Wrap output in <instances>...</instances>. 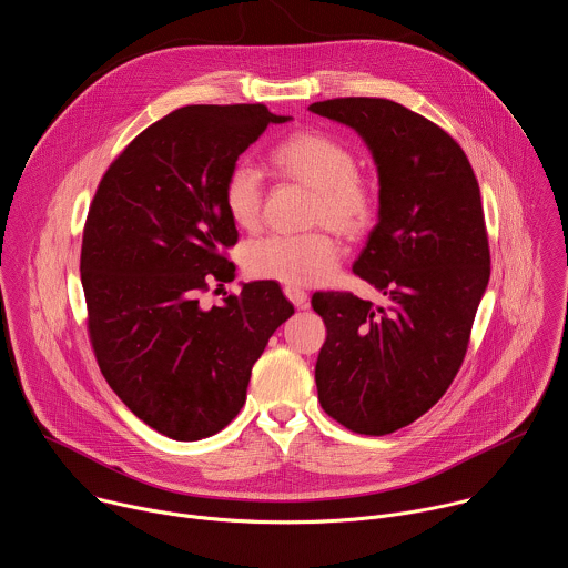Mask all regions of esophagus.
Here are the masks:
<instances>
[{
  "instance_id": "1",
  "label": "esophagus",
  "mask_w": 568,
  "mask_h": 568,
  "mask_svg": "<svg viewBox=\"0 0 568 568\" xmlns=\"http://www.w3.org/2000/svg\"><path fill=\"white\" fill-rule=\"evenodd\" d=\"M285 296L294 303V307H298V310H307L310 307V296H307V292H303V290H298V287H285Z\"/></svg>"
}]
</instances>
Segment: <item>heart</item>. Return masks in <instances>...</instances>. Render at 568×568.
Here are the masks:
<instances>
[{
    "instance_id": "b5f03b06",
    "label": "heart",
    "mask_w": 568,
    "mask_h": 568,
    "mask_svg": "<svg viewBox=\"0 0 568 568\" xmlns=\"http://www.w3.org/2000/svg\"><path fill=\"white\" fill-rule=\"evenodd\" d=\"M272 166L287 180L314 192L310 221L325 223L338 234L356 236L369 227L376 214L374 186L356 171L349 146L323 131H296L281 140ZM223 205L241 230H256L261 223L263 184L258 171L239 162L225 178ZM338 258L334 239L325 232L301 236H267L245 250L247 274L287 287H305L325 281Z\"/></svg>"
}]
</instances>
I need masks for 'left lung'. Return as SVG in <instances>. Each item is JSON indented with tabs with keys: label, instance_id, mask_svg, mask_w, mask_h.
I'll return each mask as SVG.
<instances>
[{
	"label": "left lung",
	"instance_id": "8db88e82",
	"mask_svg": "<svg viewBox=\"0 0 568 568\" xmlns=\"http://www.w3.org/2000/svg\"><path fill=\"white\" fill-rule=\"evenodd\" d=\"M310 111L354 129L379 175V219L354 272L388 310L345 292L312 307L327 338L316 358L323 410L358 435L395 433L428 413L464 361L490 278L479 184L462 146L384 98H336Z\"/></svg>",
	"mask_w": 568,
	"mask_h": 568
}]
</instances>
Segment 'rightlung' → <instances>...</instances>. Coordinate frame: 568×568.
I'll return each mask as SVG.
<instances>
[{"label": "right lung", "instance_id": "add662e5", "mask_svg": "<svg viewBox=\"0 0 568 568\" xmlns=\"http://www.w3.org/2000/svg\"><path fill=\"white\" fill-rule=\"evenodd\" d=\"M263 104H194L144 129L104 173L82 239L80 274L98 365L153 430L196 442L243 408L252 367L294 314L274 281L243 283L223 305L199 294L230 283L239 241L223 184L267 124Z\"/></svg>", "mask_w": 568, "mask_h": 568}]
</instances>
